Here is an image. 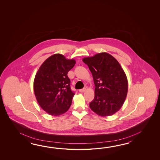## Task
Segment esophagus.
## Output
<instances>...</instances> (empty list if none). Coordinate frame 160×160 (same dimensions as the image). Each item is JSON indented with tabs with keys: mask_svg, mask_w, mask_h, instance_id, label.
I'll return each mask as SVG.
<instances>
[{
	"mask_svg": "<svg viewBox=\"0 0 160 160\" xmlns=\"http://www.w3.org/2000/svg\"><path fill=\"white\" fill-rule=\"evenodd\" d=\"M86 90V88H82V89H80V90H79V92H85Z\"/></svg>",
	"mask_w": 160,
	"mask_h": 160,
	"instance_id": "1",
	"label": "esophagus"
}]
</instances>
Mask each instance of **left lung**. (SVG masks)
Segmentation results:
<instances>
[{
  "instance_id": "8db88e82",
  "label": "left lung",
  "mask_w": 160,
  "mask_h": 160,
  "mask_svg": "<svg viewBox=\"0 0 160 160\" xmlns=\"http://www.w3.org/2000/svg\"><path fill=\"white\" fill-rule=\"evenodd\" d=\"M82 61L88 66L95 86L90 109L99 116H112L121 108L127 96L128 82L125 72L116 58L107 52Z\"/></svg>"
}]
</instances>
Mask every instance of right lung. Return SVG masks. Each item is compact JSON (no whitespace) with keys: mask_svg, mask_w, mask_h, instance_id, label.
<instances>
[{"mask_svg":"<svg viewBox=\"0 0 160 160\" xmlns=\"http://www.w3.org/2000/svg\"><path fill=\"white\" fill-rule=\"evenodd\" d=\"M60 54L48 58L38 70L34 81V94L42 109L51 116L66 112L75 95L70 88L68 72L75 64Z\"/></svg>","mask_w":160,"mask_h":160,"instance_id":"right-lung-1","label":"right lung"}]
</instances>
